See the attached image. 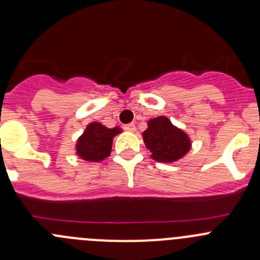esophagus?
I'll use <instances>...</instances> for the list:
<instances>
[{
  "label": "esophagus",
  "instance_id": "esophagus-1",
  "mask_svg": "<svg viewBox=\"0 0 260 260\" xmlns=\"http://www.w3.org/2000/svg\"><path fill=\"white\" fill-rule=\"evenodd\" d=\"M124 129L128 131V132H135L136 131V125L133 123H129V124L124 125Z\"/></svg>",
  "mask_w": 260,
  "mask_h": 260
}]
</instances>
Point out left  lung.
Returning <instances> with one entry per match:
<instances>
[{
    "label": "left lung",
    "mask_w": 260,
    "mask_h": 260,
    "mask_svg": "<svg viewBox=\"0 0 260 260\" xmlns=\"http://www.w3.org/2000/svg\"><path fill=\"white\" fill-rule=\"evenodd\" d=\"M147 129L142 133L143 142L157 162L172 164L182 158L191 149L187 133L177 128L165 115L147 122Z\"/></svg>",
    "instance_id": "left-lung-1"
}]
</instances>
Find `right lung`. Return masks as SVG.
I'll return each instance as SVG.
<instances>
[{
	"label": "right lung",
	"mask_w": 260,
	"mask_h": 260,
	"mask_svg": "<svg viewBox=\"0 0 260 260\" xmlns=\"http://www.w3.org/2000/svg\"><path fill=\"white\" fill-rule=\"evenodd\" d=\"M120 132L119 127L107 128L99 122L89 123L75 145L77 156L88 162L103 161L111 154L113 138Z\"/></svg>",
	"instance_id": "add662e5"
}]
</instances>
